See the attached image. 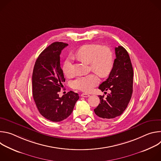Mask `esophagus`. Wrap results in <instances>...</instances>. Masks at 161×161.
<instances>
[{
	"label": "esophagus",
	"instance_id": "esophagus-1",
	"mask_svg": "<svg viewBox=\"0 0 161 161\" xmlns=\"http://www.w3.org/2000/svg\"><path fill=\"white\" fill-rule=\"evenodd\" d=\"M90 96L89 94H85V93H83L81 94V97H88Z\"/></svg>",
	"mask_w": 161,
	"mask_h": 161
}]
</instances>
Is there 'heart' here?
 Here are the masks:
<instances>
[{"mask_svg":"<svg viewBox=\"0 0 161 161\" xmlns=\"http://www.w3.org/2000/svg\"><path fill=\"white\" fill-rule=\"evenodd\" d=\"M76 57L81 61L90 64L92 71L101 77H106L111 73L114 64L112 52L106 47L100 44H85L80 47L76 53ZM72 64L67 60L63 65V73L67 78L73 76ZM99 83V78L95 74H90L85 76L76 78L72 81L73 88L85 92H88Z\"/></svg>","mask_w":161,"mask_h":161,"instance_id":"obj_1","label":"heart"}]
</instances>
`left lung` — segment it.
Here are the masks:
<instances>
[{
  "mask_svg": "<svg viewBox=\"0 0 161 161\" xmlns=\"http://www.w3.org/2000/svg\"><path fill=\"white\" fill-rule=\"evenodd\" d=\"M114 50L116 58L112 70L108 78L99 86L102 92L109 90L111 92L106 98L99 96L101 103L94 109L95 113L103 119L120 116L127 108L132 94L133 69L128 52L121 46Z\"/></svg>",
  "mask_w": 161,
  "mask_h": 161,
  "instance_id": "8db88e82",
  "label": "left lung"
}]
</instances>
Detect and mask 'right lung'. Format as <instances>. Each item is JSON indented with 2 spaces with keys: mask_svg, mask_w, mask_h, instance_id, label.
<instances>
[{
  "mask_svg": "<svg viewBox=\"0 0 161 161\" xmlns=\"http://www.w3.org/2000/svg\"><path fill=\"white\" fill-rule=\"evenodd\" d=\"M68 44L55 42L37 58L32 73V95L41 115L52 122H60L72 113L79 95L70 91L60 97L65 82L60 67V55Z\"/></svg>",
  "mask_w": 161,
  "mask_h": 161,
  "instance_id": "add662e5",
  "label": "right lung"
}]
</instances>
